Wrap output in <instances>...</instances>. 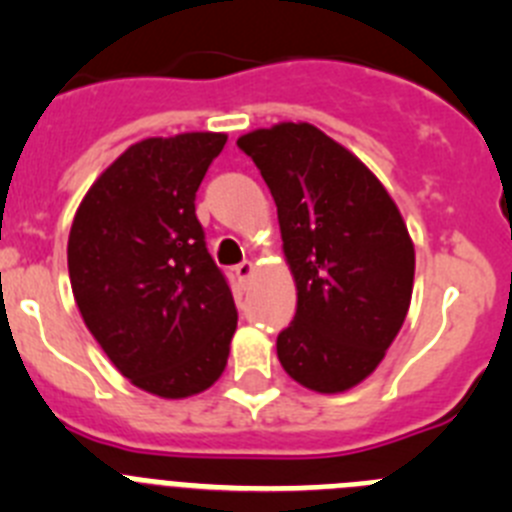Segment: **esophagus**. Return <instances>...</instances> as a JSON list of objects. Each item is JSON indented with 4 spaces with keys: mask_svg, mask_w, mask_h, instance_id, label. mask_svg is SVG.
I'll return each mask as SVG.
<instances>
[{
    "mask_svg": "<svg viewBox=\"0 0 512 512\" xmlns=\"http://www.w3.org/2000/svg\"><path fill=\"white\" fill-rule=\"evenodd\" d=\"M253 269H256V266H253L251 261H241V264L235 266V277H238V282L246 284L248 279L253 277Z\"/></svg>",
    "mask_w": 512,
    "mask_h": 512,
    "instance_id": "34e87169",
    "label": "esophagus"
}]
</instances>
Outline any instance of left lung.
<instances>
[{"label":"left lung","mask_w":512,"mask_h":512,"mask_svg":"<svg viewBox=\"0 0 512 512\" xmlns=\"http://www.w3.org/2000/svg\"><path fill=\"white\" fill-rule=\"evenodd\" d=\"M277 202L297 284L295 320L277 338L284 372L323 395L364 382L408 315L415 248L377 176L310 122L238 138Z\"/></svg>","instance_id":"1"}]
</instances>
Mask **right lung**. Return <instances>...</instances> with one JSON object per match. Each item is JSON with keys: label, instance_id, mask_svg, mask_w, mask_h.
Instances as JSON below:
<instances>
[{"label": "right lung", "instance_id": "obj_1", "mask_svg": "<svg viewBox=\"0 0 512 512\" xmlns=\"http://www.w3.org/2000/svg\"><path fill=\"white\" fill-rule=\"evenodd\" d=\"M228 135L146 138L76 210L69 277L89 333L135 387L182 400L217 382L238 325L194 200Z\"/></svg>", "mask_w": 512, "mask_h": 512}]
</instances>
